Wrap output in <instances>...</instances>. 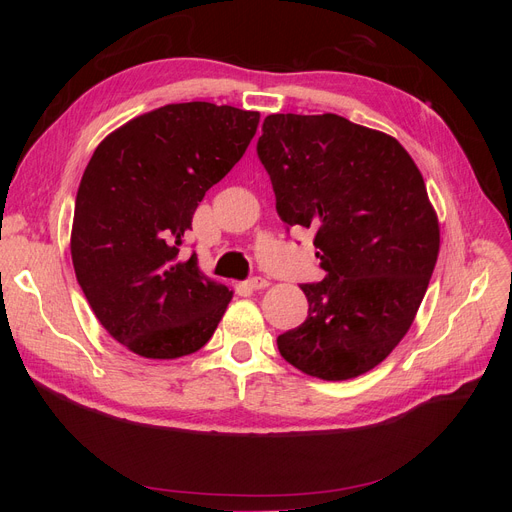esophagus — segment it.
I'll return each instance as SVG.
<instances>
[{"instance_id": "obj_1", "label": "esophagus", "mask_w": 512, "mask_h": 512, "mask_svg": "<svg viewBox=\"0 0 512 512\" xmlns=\"http://www.w3.org/2000/svg\"><path fill=\"white\" fill-rule=\"evenodd\" d=\"M245 286L250 290H265L269 286V282L265 280V277H252V280H247Z\"/></svg>"}]
</instances>
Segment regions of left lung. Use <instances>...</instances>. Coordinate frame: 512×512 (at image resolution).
<instances>
[{
  "mask_svg": "<svg viewBox=\"0 0 512 512\" xmlns=\"http://www.w3.org/2000/svg\"><path fill=\"white\" fill-rule=\"evenodd\" d=\"M258 158L277 215L314 230L327 273L301 286L307 320L277 348L307 376H363L412 327L438 260V213L421 170L397 138L333 113L269 115Z\"/></svg>",
  "mask_w": 512,
  "mask_h": 512,
  "instance_id": "1",
  "label": "left lung"
}]
</instances>
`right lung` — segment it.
I'll use <instances>...</instances> for the list:
<instances>
[{"instance_id": "1", "label": "right lung", "mask_w": 512, "mask_h": 512, "mask_svg": "<svg viewBox=\"0 0 512 512\" xmlns=\"http://www.w3.org/2000/svg\"><path fill=\"white\" fill-rule=\"evenodd\" d=\"M260 113L211 102L166 104L113 130L76 192L70 252L76 280L106 333L145 359L203 348L232 290L181 256L211 185L256 134Z\"/></svg>"}]
</instances>
